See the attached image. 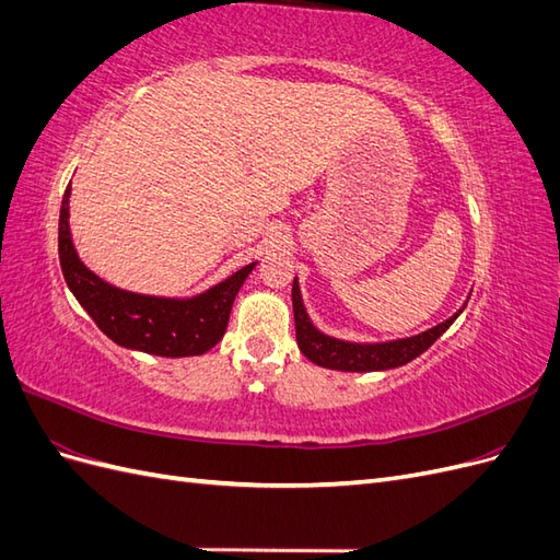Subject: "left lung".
Here are the masks:
<instances>
[{
	"label": "left lung",
	"mask_w": 560,
	"mask_h": 560,
	"mask_svg": "<svg viewBox=\"0 0 560 560\" xmlns=\"http://www.w3.org/2000/svg\"><path fill=\"white\" fill-rule=\"evenodd\" d=\"M292 303H294V325H296V343L299 350L306 358L319 366L336 369V371H381L401 366L406 362L416 360L418 354L425 352L439 336H442L455 317L463 311H457L453 317H448L442 325H436L428 331H422L411 338H399V341L387 343H348L338 341V338L325 336L313 327V322L303 308L299 282L292 284Z\"/></svg>",
	"instance_id": "1"
}]
</instances>
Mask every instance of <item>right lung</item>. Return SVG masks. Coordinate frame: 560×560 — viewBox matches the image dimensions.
Returning <instances> with one entry per match:
<instances>
[{
  "label": "right lung",
  "instance_id": "1",
  "mask_svg": "<svg viewBox=\"0 0 560 560\" xmlns=\"http://www.w3.org/2000/svg\"><path fill=\"white\" fill-rule=\"evenodd\" d=\"M67 219H70V186L62 196L58 224L62 276L83 311L114 343L161 358H189V354L208 352L222 341L235 294L241 292L245 278L257 264H247L238 273L189 301L132 294L100 280L79 261Z\"/></svg>",
  "mask_w": 560,
  "mask_h": 560
}]
</instances>
